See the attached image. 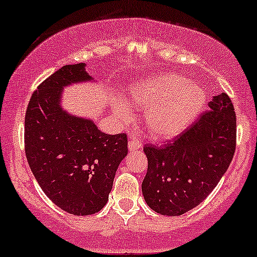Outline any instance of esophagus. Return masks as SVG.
<instances>
[{"label": "esophagus", "instance_id": "34e87169", "mask_svg": "<svg viewBox=\"0 0 257 257\" xmlns=\"http://www.w3.org/2000/svg\"><path fill=\"white\" fill-rule=\"evenodd\" d=\"M142 149V143L141 141H138L137 138H130L128 141V150L130 151H136Z\"/></svg>", "mask_w": 257, "mask_h": 257}]
</instances>
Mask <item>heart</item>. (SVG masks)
Returning a JSON list of instances; mask_svg holds the SVG:
<instances>
[{
  "instance_id": "1",
  "label": "heart",
  "mask_w": 257,
  "mask_h": 257,
  "mask_svg": "<svg viewBox=\"0 0 257 257\" xmlns=\"http://www.w3.org/2000/svg\"><path fill=\"white\" fill-rule=\"evenodd\" d=\"M126 101L136 108H145V127L151 137L170 139L196 118L205 102V93L181 76L164 72L130 85ZM127 103L121 99L114 102V109L123 119L128 116Z\"/></svg>"
}]
</instances>
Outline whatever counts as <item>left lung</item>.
Here are the masks:
<instances>
[{"instance_id":"obj_1","label":"left lung","mask_w":257,"mask_h":257,"mask_svg":"<svg viewBox=\"0 0 257 257\" xmlns=\"http://www.w3.org/2000/svg\"><path fill=\"white\" fill-rule=\"evenodd\" d=\"M172 143L147 144L144 199L157 213L181 216L207 198L225 174L236 150V114L225 93L213 96Z\"/></svg>"}]
</instances>
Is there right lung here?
Segmentation results:
<instances>
[{"instance_id": "1", "label": "right lung", "mask_w": 257, "mask_h": 257, "mask_svg": "<svg viewBox=\"0 0 257 257\" xmlns=\"http://www.w3.org/2000/svg\"><path fill=\"white\" fill-rule=\"evenodd\" d=\"M84 63L64 65L32 94L25 116V153L34 177L53 204L75 216L99 212L127 155V136L101 132L91 120L63 112L61 91L90 81Z\"/></svg>"}]
</instances>
